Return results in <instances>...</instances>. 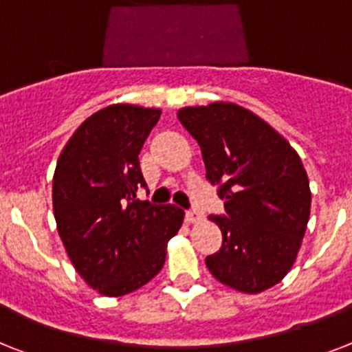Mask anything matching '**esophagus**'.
I'll list each match as a JSON object with an SVG mask.
<instances>
[{
  "label": "esophagus",
  "instance_id": "esophagus-1",
  "mask_svg": "<svg viewBox=\"0 0 352 352\" xmlns=\"http://www.w3.org/2000/svg\"><path fill=\"white\" fill-rule=\"evenodd\" d=\"M202 220V212L199 211H188L186 212V221L188 223H197V221Z\"/></svg>",
  "mask_w": 352,
  "mask_h": 352
}]
</instances>
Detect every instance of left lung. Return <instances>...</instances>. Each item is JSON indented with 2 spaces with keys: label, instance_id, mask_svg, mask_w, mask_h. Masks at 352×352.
<instances>
[{
  "label": "left lung",
  "instance_id": "8db88e82",
  "mask_svg": "<svg viewBox=\"0 0 352 352\" xmlns=\"http://www.w3.org/2000/svg\"><path fill=\"white\" fill-rule=\"evenodd\" d=\"M193 135L206 177L218 184L226 214L221 249L206 258L221 285L261 294L294 267L311 209V191L299 153L267 121L236 103L179 109Z\"/></svg>",
  "mask_w": 352,
  "mask_h": 352
}]
</instances>
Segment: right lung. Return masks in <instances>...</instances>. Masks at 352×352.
Segmentation results:
<instances>
[{
    "label": "right lung",
    "mask_w": 352,
    "mask_h": 352,
    "mask_svg": "<svg viewBox=\"0 0 352 352\" xmlns=\"http://www.w3.org/2000/svg\"><path fill=\"white\" fill-rule=\"evenodd\" d=\"M161 109L114 103L71 135L53 175V214L64 249L87 285L107 297L144 286L161 272L184 211L138 200L140 152Z\"/></svg>",
    "instance_id": "1"
}]
</instances>
